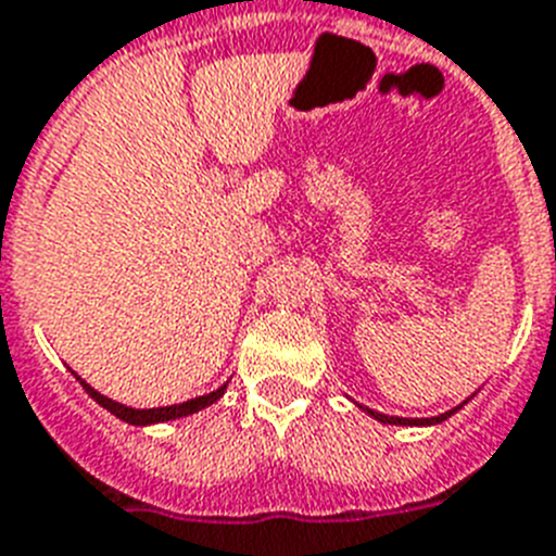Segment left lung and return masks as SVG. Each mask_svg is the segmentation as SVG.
Segmentation results:
<instances>
[{"label": "left lung", "mask_w": 556, "mask_h": 556, "mask_svg": "<svg viewBox=\"0 0 556 556\" xmlns=\"http://www.w3.org/2000/svg\"><path fill=\"white\" fill-rule=\"evenodd\" d=\"M462 407V405H458ZM458 407H453V410H447V414H441V416H430V419H400V416H386V414H377V410H371V407H363L365 414L374 416L377 421H382V425H439V421L450 419V416L458 410Z\"/></svg>", "instance_id": "1"}]
</instances>
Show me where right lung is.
<instances>
[{
	"label": "right lung",
	"mask_w": 556,
	"mask_h": 556,
	"mask_svg": "<svg viewBox=\"0 0 556 556\" xmlns=\"http://www.w3.org/2000/svg\"><path fill=\"white\" fill-rule=\"evenodd\" d=\"M75 379H78L80 386H84V391H87L89 396H92V400L98 402V405L106 407L109 414H115L117 419L129 421V425H137V427H146V425H156V421H170V419H182V416H191V414H197V410H202V407L213 405V402L219 400L222 393L227 391V386H222V388H216V391H213V393H205V396H197V400H188V402H182V405L149 407V410H135V407H126V405H121V402L109 400V396L98 393L92 386H87V382H84V379H80L78 374H75Z\"/></svg>",
	"instance_id": "1"
}]
</instances>
